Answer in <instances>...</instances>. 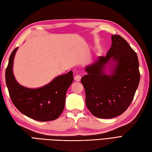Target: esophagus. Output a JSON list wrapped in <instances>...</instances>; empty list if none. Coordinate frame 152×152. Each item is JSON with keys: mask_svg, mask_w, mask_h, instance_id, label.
I'll return each instance as SVG.
<instances>
[{"mask_svg": "<svg viewBox=\"0 0 152 152\" xmlns=\"http://www.w3.org/2000/svg\"><path fill=\"white\" fill-rule=\"evenodd\" d=\"M74 79H75V80L79 82V81H80V79H81V76H80V75H76L75 76V77H74Z\"/></svg>", "mask_w": 152, "mask_h": 152, "instance_id": "1", "label": "esophagus"}]
</instances>
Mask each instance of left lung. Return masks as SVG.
<instances>
[{"label": "left lung", "instance_id": "obj_1", "mask_svg": "<svg viewBox=\"0 0 152 152\" xmlns=\"http://www.w3.org/2000/svg\"><path fill=\"white\" fill-rule=\"evenodd\" d=\"M111 47L106 56L86 67L88 73L82 77L86 104L93 116L108 119L124 113L132 102L140 80L137 54L120 35H113ZM110 59L115 60L111 75L103 67Z\"/></svg>", "mask_w": 152, "mask_h": 152}]
</instances>
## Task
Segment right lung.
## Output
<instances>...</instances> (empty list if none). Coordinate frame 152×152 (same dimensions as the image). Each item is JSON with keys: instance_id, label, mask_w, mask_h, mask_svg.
Segmentation results:
<instances>
[{"instance_id": "right-lung-1", "label": "right lung", "mask_w": 152, "mask_h": 152, "mask_svg": "<svg viewBox=\"0 0 152 152\" xmlns=\"http://www.w3.org/2000/svg\"><path fill=\"white\" fill-rule=\"evenodd\" d=\"M17 49L16 47L12 52L6 69V83L12 102L20 112L33 120H56L64 110L67 89L73 80V72L56 77L42 88L23 87L16 82L12 69Z\"/></svg>"}]
</instances>
